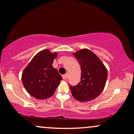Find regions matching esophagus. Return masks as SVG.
<instances>
[{"mask_svg": "<svg viewBox=\"0 0 134 134\" xmlns=\"http://www.w3.org/2000/svg\"><path fill=\"white\" fill-rule=\"evenodd\" d=\"M67 77H68V74H67L62 75V78L64 79H67Z\"/></svg>", "mask_w": 134, "mask_h": 134, "instance_id": "34e87169", "label": "esophagus"}]
</instances>
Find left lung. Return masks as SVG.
<instances>
[{
  "mask_svg": "<svg viewBox=\"0 0 134 134\" xmlns=\"http://www.w3.org/2000/svg\"><path fill=\"white\" fill-rule=\"evenodd\" d=\"M73 55L79 62L81 69L80 82L70 85L74 98L80 102H89L97 98L104 88L108 71L101 60L88 49H81Z\"/></svg>",
  "mask_w": 134,
  "mask_h": 134,
  "instance_id": "left-lung-1",
  "label": "left lung"
}]
</instances>
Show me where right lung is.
Instances as JSON below:
<instances>
[{
  "mask_svg": "<svg viewBox=\"0 0 134 134\" xmlns=\"http://www.w3.org/2000/svg\"><path fill=\"white\" fill-rule=\"evenodd\" d=\"M57 53L44 49L37 53L25 69L21 76L25 88L37 99H46L53 95L62 76L53 67Z\"/></svg>",
  "mask_w": 134,
  "mask_h": 134,
  "instance_id": "1",
  "label": "right lung"
}]
</instances>
